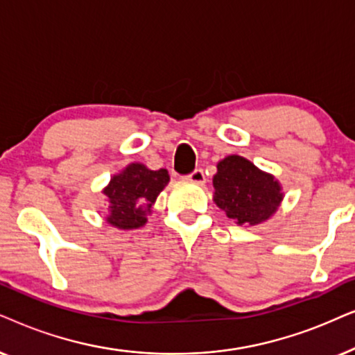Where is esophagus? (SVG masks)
Wrapping results in <instances>:
<instances>
[{"label":"esophagus","mask_w":355,"mask_h":355,"mask_svg":"<svg viewBox=\"0 0 355 355\" xmlns=\"http://www.w3.org/2000/svg\"><path fill=\"white\" fill-rule=\"evenodd\" d=\"M188 180L190 182H193V183H198V185H202V183H205V172H202V168H196V170H193V172L188 175Z\"/></svg>","instance_id":"esophagus-1"}]
</instances>
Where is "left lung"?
<instances>
[{
	"label": "left lung",
	"mask_w": 355,
	"mask_h": 355,
	"mask_svg": "<svg viewBox=\"0 0 355 355\" xmlns=\"http://www.w3.org/2000/svg\"><path fill=\"white\" fill-rule=\"evenodd\" d=\"M212 185L214 202L239 225L268 220L284 198L279 182L271 173L240 155H227L217 164Z\"/></svg>",
	"instance_id": "1"
}]
</instances>
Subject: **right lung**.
<instances>
[{"label": "right lung", "mask_w": 355, "mask_h": 355, "mask_svg": "<svg viewBox=\"0 0 355 355\" xmlns=\"http://www.w3.org/2000/svg\"><path fill=\"white\" fill-rule=\"evenodd\" d=\"M170 180L165 168L150 170L144 164L133 162L113 175L103 195L108 201V224L121 230L139 229L148 222L150 207Z\"/></svg>", "instance_id": "1"}]
</instances>
